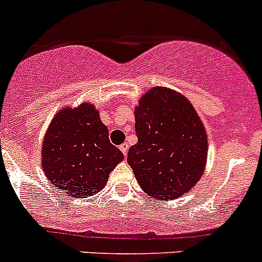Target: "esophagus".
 Returning a JSON list of instances; mask_svg holds the SVG:
<instances>
[{"mask_svg":"<svg viewBox=\"0 0 262 262\" xmlns=\"http://www.w3.org/2000/svg\"><path fill=\"white\" fill-rule=\"evenodd\" d=\"M119 149L122 150V153H123L124 157H126V156H127V152H128V145H127V143H123V144H122L121 147H119Z\"/></svg>","mask_w":262,"mask_h":262,"instance_id":"esophagus-1","label":"esophagus"}]
</instances>
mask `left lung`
Returning <instances> with one entry per match:
<instances>
[{"instance_id": "1", "label": "left lung", "mask_w": 262, "mask_h": 262, "mask_svg": "<svg viewBox=\"0 0 262 262\" xmlns=\"http://www.w3.org/2000/svg\"><path fill=\"white\" fill-rule=\"evenodd\" d=\"M138 143L127 162L143 191L160 200L184 195L203 177L208 139L200 117L183 95L155 87L135 109Z\"/></svg>"}]
</instances>
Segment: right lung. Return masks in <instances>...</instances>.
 Listing matches in <instances>:
<instances>
[{
  "label": "right lung",
  "mask_w": 262,
  "mask_h": 262,
  "mask_svg": "<svg viewBox=\"0 0 262 262\" xmlns=\"http://www.w3.org/2000/svg\"><path fill=\"white\" fill-rule=\"evenodd\" d=\"M41 166L54 187L69 196L101 191L123 153L109 140L107 127L92 104L63 107L50 122L41 148Z\"/></svg>",
  "instance_id": "add662e5"
}]
</instances>
